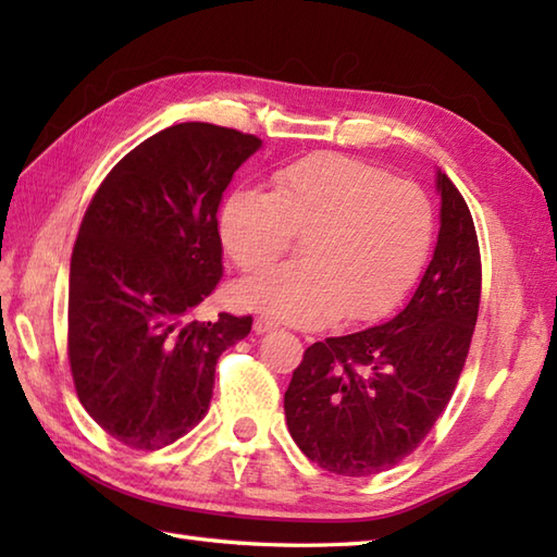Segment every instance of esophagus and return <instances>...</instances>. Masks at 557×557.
Returning a JSON list of instances; mask_svg holds the SVG:
<instances>
[{
  "label": "esophagus",
  "mask_w": 557,
  "mask_h": 557,
  "mask_svg": "<svg viewBox=\"0 0 557 557\" xmlns=\"http://www.w3.org/2000/svg\"><path fill=\"white\" fill-rule=\"evenodd\" d=\"M275 327H277V321H272V318H268V315H258L256 321H253L256 335H265V333H270V330H275Z\"/></svg>",
  "instance_id": "esophagus-1"
}]
</instances>
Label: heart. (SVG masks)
I'll return each instance as SVG.
<instances>
[{"label": "heart", "mask_w": 557, "mask_h": 557, "mask_svg": "<svg viewBox=\"0 0 557 557\" xmlns=\"http://www.w3.org/2000/svg\"><path fill=\"white\" fill-rule=\"evenodd\" d=\"M435 212L409 180L337 152H315L272 176V191L239 188L220 208V239L244 275H258L299 242V263L246 282L248 309L292 323L385 315L431 253Z\"/></svg>", "instance_id": "obj_1"}]
</instances>
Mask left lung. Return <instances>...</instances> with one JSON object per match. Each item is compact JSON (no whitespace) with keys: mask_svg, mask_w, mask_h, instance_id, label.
Listing matches in <instances>:
<instances>
[{"mask_svg":"<svg viewBox=\"0 0 557 557\" xmlns=\"http://www.w3.org/2000/svg\"><path fill=\"white\" fill-rule=\"evenodd\" d=\"M437 246L411 301L383 325L315 342L292 373L289 433L333 474H381L409 457L465 369L481 301L479 236L447 174H437Z\"/></svg>","mask_w":557,"mask_h":557,"instance_id":"left-lung-1","label":"left lung"}]
</instances>
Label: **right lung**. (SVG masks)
Instances as JSON below:
<instances>
[{"label":"right lung","mask_w":557,"mask_h":557,"mask_svg":"<svg viewBox=\"0 0 557 557\" xmlns=\"http://www.w3.org/2000/svg\"><path fill=\"white\" fill-rule=\"evenodd\" d=\"M260 138L174 124L114 164L71 253L66 351L92 421L134 449H160L206 417L220 354L251 315L188 321L222 277L218 208Z\"/></svg>","instance_id":"right-lung-1"}]
</instances>
